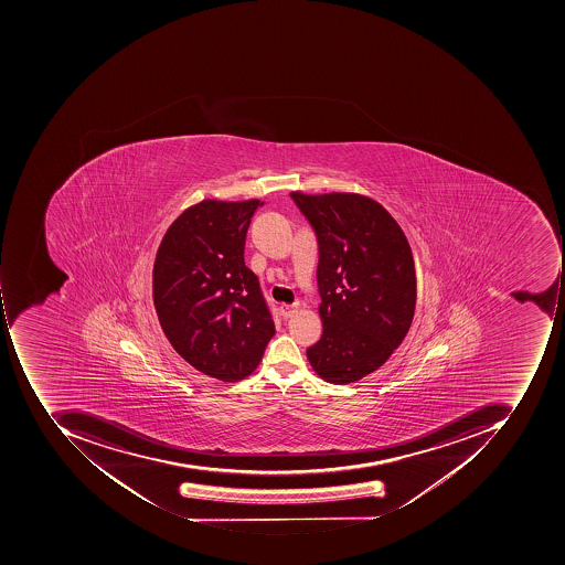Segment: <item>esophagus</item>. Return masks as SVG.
I'll return each instance as SVG.
<instances>
[{"label": "esophagus", "mask_w": 565, "mask_h": 565, "mask_svg": "<svg viewBox=\"0 0 565 565\" xmlns=\"http://www.w3.org/2000/svg\"><path fill=\"white\" fill-rule=\"evenodd\" d=\"M284 310L285 319L291 318V316H296L297 310H299V303H291V306L281 307Z\"/></svg>", "instance_id": "34e87169"}]
</instances>
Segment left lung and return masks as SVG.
<instances>
[{
	"label": "left lung",
	"mask_w": 565,
	"mask_h": 565,
	"mask_svg": "<svg viewBox=\"0 0 565 565\" xmlns=\"http://www.w3.org/2000/svg\"><path fill=\"white\" fill-rule=\"evenodd\" d=\"M318 237L322 335L313 372L347 385L381 369L409 331L416 269L406 234L381 203L358 193L291 192Z\"/></svg>",
	"instance_id": "8db88e82"
}]
</instances>
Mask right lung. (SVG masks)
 <instances>
[{
    "label": "right lung",
    "instance_id": "obj_1",
    "mask_svg": "<svg viewBox=\"0 0 565 565\" xmlns=\"http://www.w3.org/2000/svg\"><path fill=\"white\" fill-rule=\"evenodd\" d=\"M259 200H202L159 244L152 299L168 341L193 369L222 382L255 372L275 324L258 277L244 265Z\"/></svg>",
    "mask_w": 565,
    "mask_h": 565
}]
</instances>
